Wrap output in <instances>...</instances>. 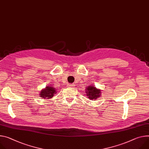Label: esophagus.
<instances>
[{"label":"esophagus","mask_w":149,"mask_h":149,"mask_svg":"<svg viewBox=\"0 0 149 149\" xmlns=\"http://www.w3.org/2000/svg\"><path fill=\"white\" fill-rule=\"evenodd\" d=\"M68 87H74V84H68Z\"/></svg>","instance_id":"obj_1"}]
</instances>
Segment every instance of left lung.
<instances>
[{"instance_id":"obj_1","label":"left lung","mask_w":149,"mask_h":149,"mask_svg":"<svg viewBox=\"0 0 149 149\" xmlns=\"http://www.w3.org/2000/svg\"><path fill=\"white\" fill-rule=\"evenodd\" d=\"M86 95L90 100L96 99L101 96V90L96 88L94 86H89L86 88Z\"/></svg>"}]
</instances>
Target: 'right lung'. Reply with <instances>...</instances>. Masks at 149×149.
Instances as JSON below:
<instances>
[{
    "label": "right lung",
    "instance_id": "1",
    "mask_svg": "<svg viewBox=\"0 0 149 149\" xmlns=\"http://www.w3.org/2000/svg\"><path fill=\"white\" fill-rule=\"evenodd\" d=\"M56 90L55 88L53 87L47 86L45 89H43L40 92V96L43 99H50L53 97L54 95H55L56 93Z\"/></svg>",
    "mask_w": 149,
    "mask_h": 149
}]
</instances>
